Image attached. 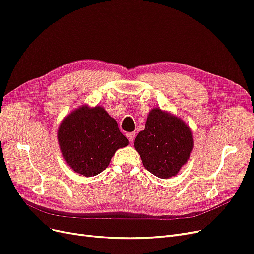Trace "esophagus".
Here are the masks:
<instances>
[{
	"label": "esophagus",
	"mask_w": 254,
	"mask_h": 254,
	"mask_svg": "<svg viewBox=\"0 0 254 254\" xmlns=\"http://www.w3.org/2000/svg\"><path fill=\"white\" fill-rule=\"evenodd\" d=\"M127 139L129 140L130 142H133L134 139H135V133H127Z\"/></svg>",
	"instance_id": "1"
}]
</instances>
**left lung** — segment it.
<instances>
[{"instance_id": "8db88e82", "label": "left lung", "mask_w": 254, "mask_h": 254, "mask_svg": "<svg viewBox=\"0 0 254 254\" xmlns=\"http://www.w3.org/2000/svg\"><path fill=\"white\" fill-rule=\"evenodd\" d=\"M193 147L192 134L184 122L154 109L145 128L135 139V148L142 163L153 175L167 179L178 174Z\"/></svg>"}]
</instances>
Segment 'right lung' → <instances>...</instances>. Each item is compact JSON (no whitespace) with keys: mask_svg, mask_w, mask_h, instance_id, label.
Instances as JSON below:
<instances>
[{"mask_svg":"<svg viewBox=\"0 0 254 254\" xmlns=\"http://www.w3.org/2000/svg\"><path fill=\"white\" fill-rule=\"evenodd\" d=\"M58 136L65 161L84 177L105 171L117 149L128 144L117 122L100 107L72 112L62 122Z\"/></svg>","mask_w":254,"mask_h":254,"instance_id":"1","label":"right lung"}]
</instances>
